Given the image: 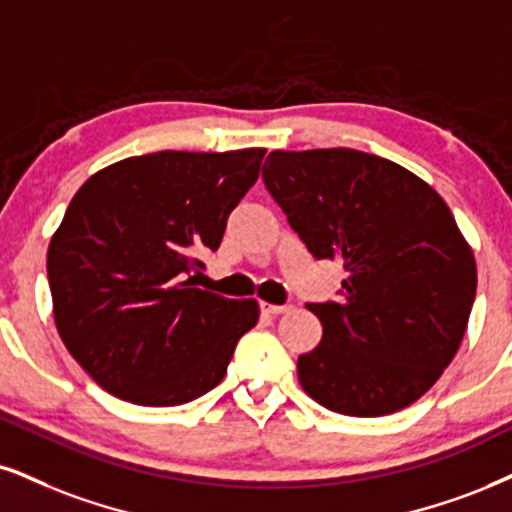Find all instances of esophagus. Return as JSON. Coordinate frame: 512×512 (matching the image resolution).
Returning <instances> with one entry per match:
<instances>
[{"label": "esophagus", "instance_id": "1", "mask_svg": "<svg viewBox=\"0 0 512 512\" xmlns=\"http://www.w3.org/2000/svg\"><path fill=\"white\" fill-rule=\"evenodd\" d=\"M261 311H263V313H268V315H282V313H289V311H292V306H289V304L277 306V304H266V301H263V304H261Z\"/></svg>", "mask_w": 512, "mask_h": 512}]
</instances>
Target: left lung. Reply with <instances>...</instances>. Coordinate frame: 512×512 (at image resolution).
I'll return each instance as SVG.
<instances>
[{"label": "left lung", "instance_id": "obj_1", "mask_svg": "<svg viewBox=\"0 0 512 512\" xmlns=\"http://www.w3.org/2000/svg\"><path fill=\"white\" fill-rule=\"evenodd\" d=\"M263 182L315 258H342V301L306 304L323 339L299 356L320 406L380 418L418 401L453 361L477 266L451 208L399 163L356 149L270 151Z\"/></svg>", "mask_w": 512, "mask_h": 512}]
</instances>
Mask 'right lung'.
<instances>
[{
    "label": "right lung",
    "instance_id": "add662e5",
    "mask_svg": "<svg viewBox=\"0 0 512 512\" xmlns=\"http://www.w3.org/2000/svg\"><path fill=\"white\" fill-rule=\"evenodd\" d=\"M263 156L156 151L99 170L75 192L49 242V289L63 344L104 391L180 406L223 380L258 304L192 287V273L223 242Z\"/></svg>",
    "mask_w": 512,
    "mask_h": 512
}]
</instances>
